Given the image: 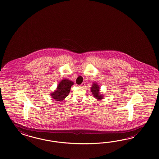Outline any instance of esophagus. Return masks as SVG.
Instances as JSON below:
<instances>
[{"mask_svg":"<svg viewBox=\"0 0 159 159\" xmlns=\"http://www.w3.org/2000/svg\"><path fill=\"white\" fill-rule=\"evenodd\" d=\"M85 83L84 82H83V83H82V84H80V87H84V86H85Z\"/></svg>","mask_w":159,"mask_h":159,"instance_id":"1","label":"esophagus"}]
</instances>
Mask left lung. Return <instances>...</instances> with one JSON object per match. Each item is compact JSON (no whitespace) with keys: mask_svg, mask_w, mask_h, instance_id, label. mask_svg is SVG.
Segmentation results:
<instances>
[{"mask_svg":"<svg viewBox=\"0 0 159 159\" xmlns=\"http://www.w3.org/2000/svg\"><path fill=\"white\" fill-rule=\"evenodd\" d=\"M99 88H100V87L98 86V85L96 83H93V85L92 86V88H91V92L94 94L93 96L98 100L102 99V98H103L102 96H101L99 94V91H100Z\"/></svg>","mask_w":159,"mask_h":159,"instance_id":"1","label":"left lung"}]
</instances>
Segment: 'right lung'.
Returning a JSON list of instances; mask_svg holds the SVG:
<instances>
[{
	"label": "right lung",
	"instance_id": "obj_1",
	"mask_svg": "<svg viewBox=\"0 0 159 159\" xmlns=\"http://www.w3.org/2000/svg\"><path fill=\"white\" fill-rule=\"evenodd\" d=\"M73 82L67 79H63L59 83L57 89L51 94V96L57 101H62L69 94Z\"/></svg>",
	"mask_w": 159,
	"mask_h": 159
}]
</instances>
